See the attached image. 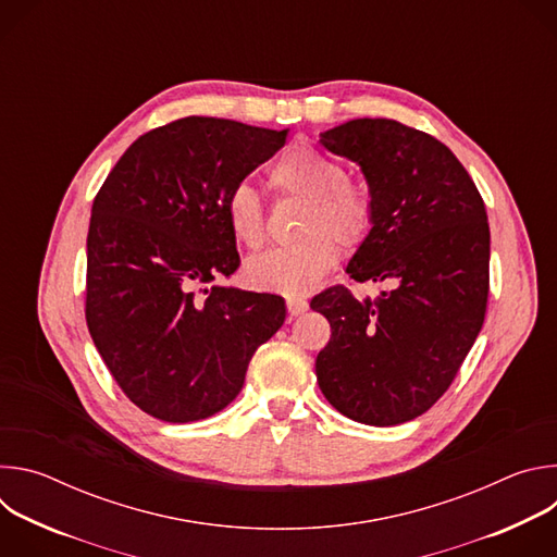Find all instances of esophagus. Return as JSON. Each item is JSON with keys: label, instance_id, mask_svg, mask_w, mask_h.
I'll list each match as a JSON object with an SVG mask.
<instances>
[{"label": "esophagus", "instance_id": "1", "mask_svg": "<svg viewBox=\"0 0 557 557\" xmlns=\"http://www.w3.org/2000/svg\"><path fill=\"white\" fill-rule=\"evenodd\" d=\"M286 308H288V314L290 317H297L301 312L308 310V301L304 297H297V295H288L286 297Z\"/></svg>", "mask_w": 557, "mask_h": 557}]
</instances>
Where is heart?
<instances>
[{
	"mask_svg": "<svg viewBox=\"0 0 557 557\" xmlns=\"http://www.w3.org/2000/svg\"><path fill=\"white\" fill-rule=\"evenodd\" d=\"M271 185L284 194L308 200L304 215V240L286 247H273L253 256L245 275L251 286L301 295L320 284L342 258L336 242L355 245L370 224V198L352 183H346V172L333 158L310 147L288 149L271 168ZM224 220L237 243L258 249L264 243V215L258 191L237 183L224 198ZM338 239L335 242L332 235Z\"/></svg>",
	"mask_w": 557,
	"mask_h": 557,
	"instance_id": "1",
	"label": "heart"
}]
</instances>
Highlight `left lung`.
Here are the masks:
<instances>
[{"label": "left lung", "mask_w": 557, "mask_h": 557, "mask_svg": "<svg viewBox=\"0 0 557 557\" xmlns=\"http://www.w3.org/2000/svg\"><path fill=\"white\" fill-rule=\"evenodd\" d=\"M320 143L357 163L370 231L346 273L385 282L372 301L346 286L312 297L333 337L314 372L344 417L387 428L428 412L479 337L490 295L485 202L447 145L389 119H355Z\"/></svg>", "instance_id": "8db88e82"}]
</instances>
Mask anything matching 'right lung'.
<instances>
[{"label":"right lung","instance_id":"1","mask_svg":"<svg viewBox=\"0 0 557 557\" xmlns=\"http://www.w3.org/2000/svg\"><path fill=\"white\" fill-rule=\"evenodd\" d=\"M288 129L187 116L136 138L99 189L88 231L86 320L127 399L189 423L240 394L286 320L280 295L211 286L240 267L224 198Z\"/></svg>","mask_w":557,"mask_h":557}]
</instances>
